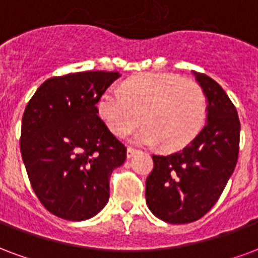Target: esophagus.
Here are the masks:
<instances>
[{
	"mask_svg": "<svg viewBox=\"0 0 258 258\" xmlns=\"http://www.w3.org/2000/svg\"><path fill=\"white\" fill-rule=\"evenodd\" d=\"M137 150L136 148H132V147H127V150H126V157L127 158H132L133 157V155H135V154H137Z\"/></svg>",
	"mask_w": 258,
	"mask_h": 258,
	"instance_id": "34e87169",
	"label": "esophagus"
}]
</instances>
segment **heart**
Segmentation results:
<instances>
[{"mask_svg":"<svg viewBox=\"0 0 258 258\" xmlns=\"http://www.w3.org/2000/svg\"><path fill=\"white\" fill-rule=\"evenodd\" d=\"M97 112L116 136L131 133L143 121L146 126L135 135V142L176 151L204 129L208 97L195 81L148 73L123 82L121 92L106 90L97 100Z\"/></svg>","mask_w":258,"mask_h":258,"instance_id":"b5f03b06","label":"heart"}]
</instances>
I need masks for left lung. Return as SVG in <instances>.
Here are the masks:
<instances>
[{
	"label": "left lung",
	"instance_id": "1",
	"mask_svg": "<svg viewBox=\"0 0 258 258\" xmlns=\"http://www.w3.org/2000/svg\"><path fill=\"white\" fill-rule=\"evenodd\" d=\"M194 75L208 97V119L183 150L152 155L154 169L146 180L148 209L170 224L204 217L224 191L238 162L240 123L224 89L201 73Z\"/></svg>",
	"mask_w": 258,
	"mask_h": 258
}]
</instances>
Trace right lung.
<instances>
[{
  "mask_svg": "<svg viewBox=\"0 0 258 258\" xmlns=\"http://www.w3.org/2000/svg\"><path fill=\"white\" fill-rule=\"evenodd\" d=\"M121 77L85 71L53 77L30 99L20 151L30 183L50 213L70 221L93 217L110 198V176L126 147L97 114V100Z\"/></svg>",
  "mask_w": 258,
  "mask_h": 258,
  "instance_id": "obj_1",
  "label": "right lung"
}]
</instances>
